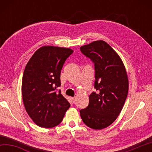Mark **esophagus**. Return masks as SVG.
Instances as JSON below:
<instances>
[{"instance_id":"1","label":"esophagus","mask_w":152,"mask_h":152,"mask_svg":"<svg viewBox=\"0 0 152 152\" xmlns=\"http://www.w3.org/2000/svg\"><path fill=\"white\" fill-rule=\"evenodd\" d=\"M76 97H75V96L72 98V102H74L76 101Z\"/></svg>"}]
</instances>
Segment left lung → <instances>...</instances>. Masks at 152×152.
<instances>
[{
  "label": "left lung",
  "instance_id": "1",
  "mask_svg": "<svg viewBox=\"0 0 152 152\" xmlns=\"http://www.w3.org/2000/svg\"><path fill=\"white\" fill-rule=\"evenodd\" d=\"M80 50L94 63L96 89L80 114L88 127L102 129L112 124L121 111L128 94L127 74L119 55L104 41H95Z\"/></svg>",
  "mask_w": 152,
  "mask_h": 152
}]
</instances>
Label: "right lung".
<instances>
[{
    "label": "right lung",
    "instance_id": "1",
    "mask_svg": "<svg viewBox=\"0 0 152 152\" xmlns=\"http://www.w3.org/2000/svg\"><path fill=\"white\" fill-rule=\"evenodd\" d=\"M73 50L43 46L34 53L25 66L22 96L27 113L41 127L51 128L61 122L70 104L58 91L60 73Z\"/></svg>",
    "mask_w": 152,
    "mask_h": 152
}]
</instances>
